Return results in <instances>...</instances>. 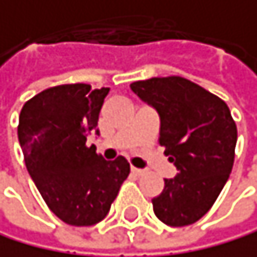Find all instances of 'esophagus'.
I'll list each match as a JSON object with an SVG mask.
<instances>
[{"label":"esophagus","instance_id":"1","mask_svg":"<svg viewBox=\"0 0 257 257\" xmlns=\"http://www.w3.org/2000/svg\"><path fill=\"white\" fill-rule=\"evenodd\" d=\"M146 171L144 170H140V168H135V166H132V174H135V176H143Z\"/></svg>","mask_w":257,"mask_h":257}]
</instances>
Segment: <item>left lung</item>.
I'll use <instances>...</instances> for the list:
<instances>
[{
	"label": "left lung",
	"instance_id": "8db88e82",
	"mask_svg": "<svg viewBox=\"0 0 257 257\" xmlns=\"http://www.w3.org/2000/svg\"><path fill=\"white\" fill-rule=\"evenodd\" d=\"M160 117V144L177 174L152 199L157 218L188 226L209 212L234 165L237 127L221 98L180 77L130 84Z\"/></svg>",
	"mask_w": 257,
	"mask_h": 257
}]
</instances>
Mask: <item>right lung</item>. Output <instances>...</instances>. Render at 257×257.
Segmentation results:
<instances>
[{"label":"right lung","instance_id":"add662e5","mask_svg":"<svg viewBox=\"0 0 257 257\" xmlns=\"http://www.w3.org/2000/svg\"><path fill=\"white\" fill-rule=\"evenodd\" d=\"M108 87L62 84L28 100L19 117V141L28 173L50 210L72 226L102 221L130 173L124 157L106 162L87 148Z\"/></svg>","mask_w":257,"mask_h":257}]
</instances>
